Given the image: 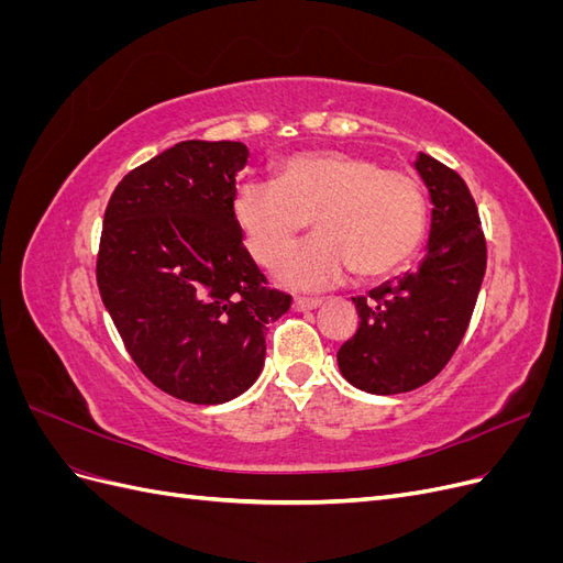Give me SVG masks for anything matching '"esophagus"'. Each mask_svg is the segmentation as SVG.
Wrapping results in <instances>:
<instances>
[{
	"instance_id": "34e87169",
	"label": "esophagus",
	"mask_w": 563,
	"mask_h": 563,
	"mask_svg": "<svg viewBox=\"0 0 563 563\" xmlns=\"http://www.w3.org/2000/svg\"><path fill=\"white\" fill-rule=\"evenodd\" d=\"M321 305V300L319 298H296L294 300V310H298V312H308V310H317Z\"/></svg>"
}]
</instances>
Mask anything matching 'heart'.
<instances>
[{
  "instance_id": "1",
  "label": "heart",
  "mask_w": 563,
  "mask_h": 563,
  "mask_svg": "<svg viewBox=\"0 0 563 563\" xmlns=\"http://www.w3.org/2000/svg\"><path fill=\"white\" fill-rule=\"evenodd\" d=\"M230 209L263 267H275L312 220L317 240L277 269L279 282L305 291L333 286L350 269L366 282L395 275L428 230V197L416 176L343 150L282 159L277 183L236 185Z\"/></svg>"
}]
</instances>
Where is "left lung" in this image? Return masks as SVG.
Here are the masks:
<instances>
[{
  "instance_id": "8db88e82",
  "label": "left lung",
  "mask_w": 563,
  "mask_h": 563,
  "mask_svg": "<svg viewBox=\"0 0 563 563\" xmlns=\"http://www.w3.org/2000/svg\"><path fill=\"white\" fill-rule=\"evenodd\" d=\"M416 168L434 203L428 255L416 272L352 298L360 329L338 350L340 373L371 395H401L439 376L486 272V236L465 180L424 152Z\"/></svg>"
}]
</instances>
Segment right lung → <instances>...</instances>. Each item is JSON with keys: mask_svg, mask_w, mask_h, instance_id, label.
<instances>
[{"mask_svg": "<svg viewBox=\"0 0 563 563\" xmlns=\"http://www.w3.org/2000/svg\"><path fill=\"white\" fill-rule=\"evenodd\" d=\"M236 141H183L129 172L108 201L96 279L143 376L190 404L246 391L267 323L291 308L269 288L232 218Z\"/></svg>", "mask_w": 563, "mask_h": 563, "instance_id": "obj_1", "label": "right lung"}]
</instances>
